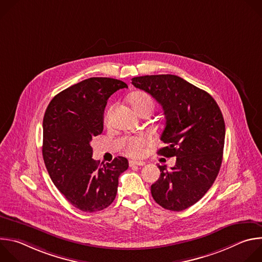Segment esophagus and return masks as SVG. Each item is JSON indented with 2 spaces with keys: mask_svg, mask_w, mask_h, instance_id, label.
<instances>
[{
  "mask_svg": "<svg viewBox=\"0 0 262 262\" xmlns=\"http://www.w3.org/2000/svg\"><path fill=\"white\" fill-rule=\"evenodd\" d=\"M145 162H141V161H130L129 162V166L134 167V166H144Z\"/></svg>",
  "mask_w": 262,
  "mask_h": 262,
  "instance_id": "esophagus-1",
  "label": "esophagus"
}]
</instances>
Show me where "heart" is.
<instances>
[{
	"instance_id": "1",
	"label": "heart",
	"mask_w": 262,
	"mask_h": 262,
	"mask_svg": "<svg viewBox=\"0 0 262 262\" xmlns=\"http://www.w3.org/2000/svg\"><path fill=\"white\" fill-rule=\"evenodd\" d=\"M129 103L137 114L143 111L152 112L155 108L154 98L144 91H135L128 96ZM152 139L148 134H139L127 139L125 149L128 156L140 158L145 152V148L151 143Z\"/></svg>"
}]
</instances>
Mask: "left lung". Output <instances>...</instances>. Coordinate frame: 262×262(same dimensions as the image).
<instances>
[{
	"mask_svg": "<svg viewBox=\"0 0 262 262\" xmlns=\"http://www.w3.org/2000/svg\"><path fill=\"white\" fill-rule=\"evenodd\" d=\"M132 81L163 106L166 123L161 140L167 146L158 154L176 157L170 170L158 166L161 176L151 185V195L166 209H186L206 194L219 174L225 143L222 112L206 91L174 74Z\"/></svg>",
	"mask_w": 262,
	"mask_h": 262,
	"instance_id": "8db88e82",
	"label": "left lung"
}]
</instances>
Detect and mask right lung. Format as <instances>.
Returning <instances> with one entry per match:
<instances>
[{"label": "right lung", "instance_id": "obj_1", "mask_svg": "<svg viewBox=\"0 0 262 262\" xmlns=\"http://www.w3.org/2000/svg\"><path fill=\"white\" fill-rule=\"evenodd\" d=\"M127 88L119 80L90 78L58 93L43 117L42 156L56 188L85 212L106 208L114 201L118 178L128 168L123 157L102 164L92 159V137L103 129L108 97Z\"/></svg>", "mask_w": 262, "mask_h": 262}]
</instances>
